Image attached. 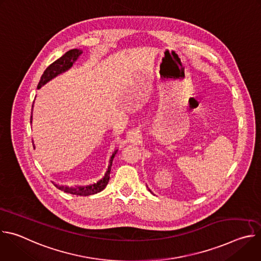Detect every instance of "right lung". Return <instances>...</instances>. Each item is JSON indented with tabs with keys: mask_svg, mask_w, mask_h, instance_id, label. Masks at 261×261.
I'll return each instance as SVG.
<instances>
[{
	"mask_svg": "<svg viewBox=\"0 0 261 261\" xmlns=\"http://www.w3.org/2000/svg\"><path fill=\"white\" fill-rule=\"evenodd\" d=\"M82 54H83L82 49L74 48V49L67 51L64 56H62L60 59H58L53 64H50L43 72L42 76L40 79V82H39L38 86H37V89L39 90L41 87L46 85L48 82H50L51 80H54L55 77L60 75V74L66 72L70 68H72L74 63L79 60V58L81 57ZM33 107H34V103H33ZM32 120H33V118L31 116V123H32ZM33 145H34V142H33ZM34 148H35V146H34ZM117 152L118 151H115L113 156L110 157L107 171L105 172L104 176L101 179H99L97 182H95L93 185H89V186H83V187H67V186L66 187H64V186H58V185H56V187L66 193L73 194V195H80V196H89V195H93V194H97V193L101 192L108 184L110 170H111V164H113V160H114Z\"/></svg>",
	"mask_w": 261,
	"mask_h": 261,
	"instance_id": "obj_1",
	"label": "right lung"
}]
</instances>
